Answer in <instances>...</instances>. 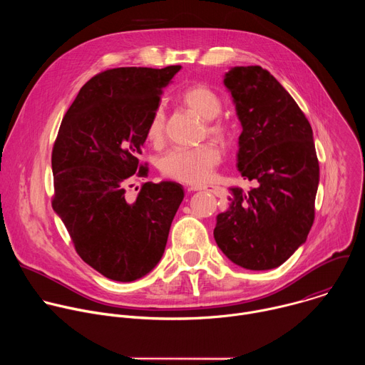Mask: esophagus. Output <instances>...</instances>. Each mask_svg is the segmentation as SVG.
<instances>
[{"mask_svg":"<svg viewBox=\"0 0 365 365\" xmlns=\"http://www.w3.org/2000/svg\"><path fill=\"white\" fill-rule=\"evenodd\" d=\"M187 190H192V192H195V190H207V192H212V193L217 195V196H221V193H222V189H221L220 186H210V185L190 186Z\"/></svg>","mask_w":365,"mask_h":365,"instance_id":"1","label":"esophagus"}]
</instances>
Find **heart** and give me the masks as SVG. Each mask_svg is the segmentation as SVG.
I'll return each mask as SVG.
<instances>
[{"label": "heart", "instance_id": "b5f03b06", "mask_svg": "<svg viewBox=\"0 0 365 365\" xmlns=\"http://www.w3.org/2000/svg\"><path fill=\"white\" fill-rule=\"evenodd\" d=\"M179 101L186 108L199 115L205 123L206 134L217 141H224L228 134V125L218 120L222 102L218 93L206 85H192L186 88ZM165 133V113L162 108H155L147 124V140L153 144H159ZM221 162V153L211 144H202L193 148H173L168 151L159 162L162 173L170 179L182 183L197 185L210 179L215 168Z\"/></svg>", "mask_w": 365, "mask_h": 365}]
</instances>
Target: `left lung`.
Wrapping results in <instances>:
<instances>
[{"label": "left lung", "instance_id": "1", "mask_svg": "<svg viewBox=\"0 0 365 365\" xmlns=\"http://www.w3.org/2000/svg\"><path fill=\"white\" fill-rule=\"evenodd\" d=\"M224 85L242 127L237 168L254 187L228 189L214 237L234 264L272 270L304 244L314 224L319 185L314 133L290 93L262 66H234Z\"/></svg>", "mask_w": 365, "mask_h": 365}]
</instances>
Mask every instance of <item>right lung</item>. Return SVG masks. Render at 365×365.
<instances>
[{
	"mask_svg": "<svg viewBox=\"0 0 365 365\" xmlns=\"http://www.w3.org/2000/svg\"><path fill=\"white\" fill-rule=\"evenodd\" d=\"M180 69L117 68L93 76L51 153L53 211L83 262L115 282L138 280L159 264L185 196L170 180L145 182L134 200L125 196L131 178L147 176L137 155L160 93Z\"/></svg>",
	"mask_w": 365,
	"mask_h": 365,
	"instance_id": "add662e5",
	"label": "right lung"
}]
</instances>
